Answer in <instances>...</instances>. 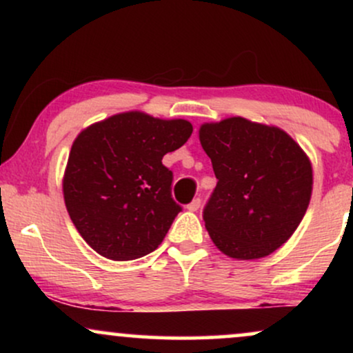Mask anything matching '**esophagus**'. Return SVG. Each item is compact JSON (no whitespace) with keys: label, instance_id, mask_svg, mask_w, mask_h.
Instances as JSON below:
<instances>
[{"label":"esophagus","instance_id":"34e87169","mask_svg":"<svg viewBox=\"0 0 353 353\" xmlns=\"http://www.w3.org/2000/svg\"><path fill=\"white\" fill-rule=\"evenodd\" d=\"M201 208V199L199 197H196L190 204H188V210H190V212H196V210H199Z\"/></svg>","mask_w":353,"mask_h":353}]
</instances>
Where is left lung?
Returning <instances> with one entry per match:
<instances>
[{
	"label": "left lung",
	"instance_id": "8db88e82",
	"mask_svg": "<svg viewBox=\"0 0 353 353\" xmlns=\"http://www.w3.org/2000/svg\"><path fill=\"white\" fill-rule=\"evenodd\" d=\"M199 139L217 177L202 212L212 242L241 261L272 254L309 208L307 154L282 129L244 117L202 124Z\"/></svg>",
	"mask_w": 353,
	"mask_h": 353
}]
</instances>
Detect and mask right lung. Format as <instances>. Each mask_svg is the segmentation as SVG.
<instances>
[{
	"instance_id": "obj_1",
	"label": "right lung",
	"mask_w": 353,
	"mask_h": 353,
	"mask_svg": "<svg viewBox=\"0 0 353 353\" xmlns=\"http://www.w3.org/2000/svg\"><path fill=\"white\" fill-rule=\"evenodd\" d=\"M192 134L184 119L121 112L79 132L63 179L66 209L81 237L111 261L159 247L182 208L163 164Z\"/></svg>"
}]
</instances>
